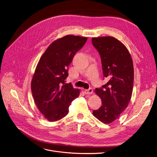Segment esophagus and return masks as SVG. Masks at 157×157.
<instances>
[{"mask_svg":"<svg viewBox=\"0 0 157 157\" xmlns=\"http://www.w3.org/2000/svg\"><path fill=\"white\" fill-rule=\"evenodd\" d=\"M93 89H92V88H90V89H89L88 90H85V94H86V95H91V94H92V93H93Z\"/></svg>","mask_w":157,"mask_h":157,"instance_id":"esophagus-1","label":"esophagus"}]
</instances>
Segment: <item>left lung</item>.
<instances>
[{
  "instance_id": "obj_1",
  "label": "left lung",
  "mask_w": 157,
  "mask_h": 157,
  "mask_svg": "<svg viewBox=\"0 0 157 157\" xmlns=\"http://www.w3.org/2000/svg\"><path fill=\"white\" fill-rule=\"evenodd\" d=\"M92 43L100 56L104 77L108 82L95 89L101 106L93 111L104 124L117 120L127 107L133 86V65L125 46L113 37L92 38Z\"/></svg>"
}]
</instances>
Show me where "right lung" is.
Instances as JSON below:
<instances>
[{
    "label": "right lung",
    "mask_w": 157,
    "mask_h": 157,
    "mask_svg": "<svg viewBox=\"0 0 157 157\" xmlns=\"http://www.w3.org/2000/svg\"><path fill=\"white\" fill-rule=\"evenodd\" d=\"M87 38L68 36L52 43L41 57L31 82L33 97L40 112L48 121L65 117L79 90L67 83L68 67Z\"/></svg>",
    "instance_id": "right-lung-1"
}]
</instances>
